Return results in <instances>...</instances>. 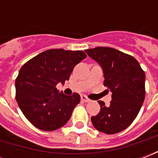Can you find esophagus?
<instances>
[{
  "instance_id": "34e87169",
  "label": "esophagus",
  "mask_w": 158,
  "mask_h": 158,
  "mask_svg": "<svg viewBox=\"0 0 158 158\" xmlns=\"http://www.w3.org/2000/svg\"><path fill=\"white\" fill-rule=\"evenodd\" d=\"M81 101H82V102H89L90 100H89L87 96H85V95H82V96H81Z\"/></svg>"
}]
</instances>
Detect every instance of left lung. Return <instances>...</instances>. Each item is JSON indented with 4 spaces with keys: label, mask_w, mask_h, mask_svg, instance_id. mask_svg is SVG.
Listing matches in <instances>:
<instances>
[{
    "label": "left lung",
    "mask_w": 158,
    "mask_h": 158,
    "mask_svg": "<svg viewBox=\"0 0 158 158\" xmlns=\"http://www.w3.org/2000/svg\"><path fill=\"white\" fill-rule=\"evenodd\" d=\"M85 52L102 67L104 86L112 92L106 106L98 101L101 110L91 122L104 134H116L128 128L141 108L145 96V72L132 56L111 47H96Z\"/></svg>",
    "instance_id": "obj_1"
}]
</instances>
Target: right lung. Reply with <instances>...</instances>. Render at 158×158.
Masks as SVG:
<instances>
[{"mask_svg":"<svg viewBox=\"0 0 158 158\" xmlns=\"http://www.w3.org/2000/svg\"><path fill=\"white\" fill-rule=\"evenodd\" d=\"M87 56L82 51L52 49L40 53L20 69L16 100L23 115L37 129H58L68 123L80 102L78 93L66 96L56 88L69 80L73 68Z\"/></svg>","mask_w":158,"mask_h":158,"instance_id":"add662e5","label":"right lung"}]
</instances>
